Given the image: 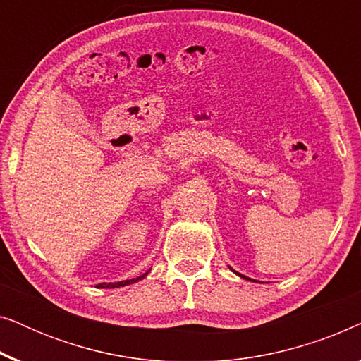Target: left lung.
<instances>
[{
    "mask_svg": "<svg viewBox=\"0 0 361 361\" xmlns=\"http://www.w3.org/2000/svg\"><path fill=\"white\" fill-rule=\"evenodd\" d=\"M230 269H231V268H230ZM231 271H233V269H231ZM233 273H235V274H238V276H241V278H243V279H250V278H246V276H243V274L236 273V271H233ZM250 281H253V279H250Z\"/></svg>",
    "mask_w": 361,
    "mask_h": 361,
    "instance_id": "left-lung-1",
    "label": "left lung"
}]
</instances>
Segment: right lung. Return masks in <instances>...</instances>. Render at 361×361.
<instances>
[{
  "label": "right lung",
  "mask_w": 361,
  "mask_h": 361,
  "mask_svg": "<svg viewBox=\"0 0 361 361\" xmlns=\"http://www.w3.org/2000/svg\"><path fill=\"white\" fill-rule=\"evenodd\" d=\"M147 273H149V271H147ZM147 273H145V274H141V276H137V278H133V279H126V281H120V283H102V284H98V288H110V289H113V288H121V286H128V284H133V283H137V281H141V279H145L146 278V274Z\"/></svg>",
  "instance_id": "1"
}]
</instances>
